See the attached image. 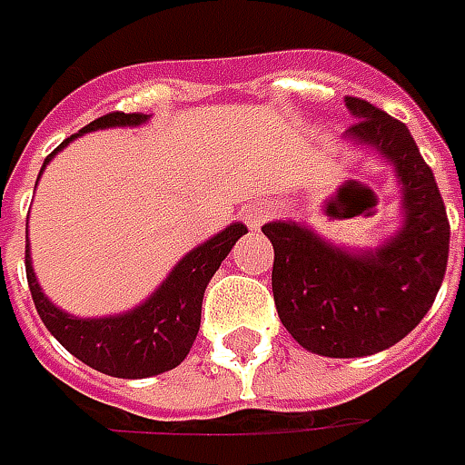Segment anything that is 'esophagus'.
<instances>
[{
  "label": "esophagus",
  "instance_id": "34e87169",
  "mask_svg": "<svg viewBox=\"0 0 465 465\" xmlns=\"http://www.w3.org/2000/svg\"><path fill=\"white\" fill-rule=\"evenodd\" d=\"M272 214V206L266 204H253L245 209V220L251 227H261V224L266 223V217Z\"/></svg>",
  "mask_w": 465,
  "mask_h": 465
}]
</instances>
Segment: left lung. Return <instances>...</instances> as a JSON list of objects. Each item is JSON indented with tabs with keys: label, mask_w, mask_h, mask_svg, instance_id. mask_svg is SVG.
Here are the masks:
<instances>
[{
	"label": "left lung",
	"mask_w": 465,
	"mask_h": 465,
	"mask_svg": "<svg viewBox=\"0 0 465 465\" xmlns=\"http://www.w3.org/2000/svg\"><path fill=\"white\" fill-rule=\"evenodd\" d=\"M347 108L357 118L349 139L372 147L396 168L401 230L375 251H347L295 223L261 227L274 245L272 290L279 321L300 347L323 357H367L414 331L435 302L450 245L435 175L406 124L362 98L347 95Z\"/></svg>",
	"instance_id": "1"
}]
</instances>
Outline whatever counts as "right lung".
I'll use <instances>...</instances> for the list:
<instances>
[{
	"label": "right lung",
	"instance_id": "add662e5",
	"mask_svg": "<svg viewBox=\"0 0 465 465\" xmlns=\"http://www.w3.org/2000/svg\"><path fill=\"white\" fill-rule=\"evenodd\" d=\"M144 121H147L144 114H121V111L95 118L80 134L64 139L62 144L45 157L44 168L74 136L95 132V129H108V126H139ZM245 232L248 227L241 223L224 227L223 232H217L214 238H209L178 261V266H173L168 279L142 305L121 315H111V318H74L69 312L59 311L41 292V284L30 263V245L25 242L27 287H30V295L44 326L69 354H74L93 370L114 375V378H132V381L150 378V375L168 372L186 360L202 326V300H204L206 284L220 269L230 248Z\"/></svg>",
	"mask_w": 465,
	"mask_h": 465
}]
</instances>
